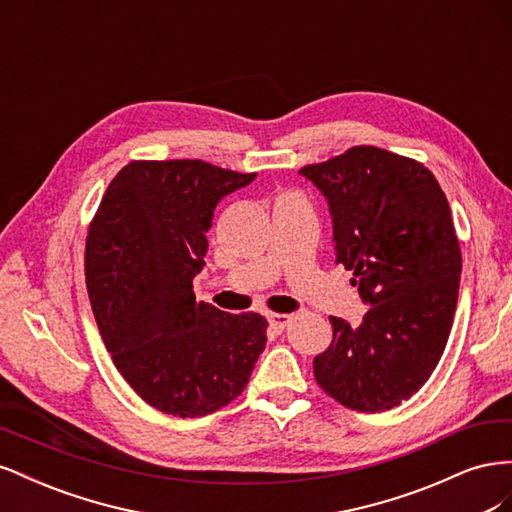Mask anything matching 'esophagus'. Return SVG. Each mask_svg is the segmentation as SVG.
Returning a JSON list of instances; mask_svg holds the SVG:
<instances>
[{
    "instance_id": "esophagus-1",
    "label": "esophagus",
    "mask_w": 512,
    "mask_h": 512,
    "mask_svg": "<svg viewBox=\"0 0 512 512\" xmlns=\"http://www.w3.org/2000/svg\"><path fill=\"white\" fill-rule=\"evenodd\" d=\"M267 320H269V324L271 327L280 333V331H284L286 327H288V322L292 320V316H288V314H275V312H271V314H267Z\"/></svg>"
}]
</instances>
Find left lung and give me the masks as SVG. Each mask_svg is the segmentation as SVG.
Returning a JSON list of instances; mask_svg holds the SVG:
<instances>
[{"instance_id": "1", "label": "left lung", "mask_w": 512, "mask_h": 512, "mask_svg": "<svg viewBox=\"0 0 512 512\" xmlns=\"http://www.w3.org/2000/svg\"><path fill=\"white\" fill-rule=\"evenodd\" d=\"M301 173L327 196L335 262L371 305L356 329L329 316L316 382L350 410H391L429 380L453 327L461 250L451 207L429 168L374 145Z\"/></svg>"}]
</instances>
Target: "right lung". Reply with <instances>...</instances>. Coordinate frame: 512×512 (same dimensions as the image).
<instances>
[{
	"label": "right lung",
	"mask_w": 512,
	"mask_h": 512,
	"mask_svg": "<svg viewBox=\"0 0 512 512\" xmlns=\"http://www.w3.org/2000/svg\"><path fill=\"white\" fill-rule=\"evenodd\" d=\"M254 177L203 160H132L89 224L85 277L104 346L164 414L228 406L265 350V316L226 314L192 290L215 205Z\"/></svg>",
	"instance_id": "obj_1"
}]
</instances>
